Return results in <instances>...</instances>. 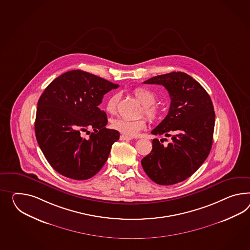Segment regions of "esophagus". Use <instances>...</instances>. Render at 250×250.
I'll return each mask as SVG.
<instances>
[{
  "label": "esophagus",
  "instance_id": "esophagus-1",
  "mask_svg": "<svg viewBox=\"0 0 250 250\" xmlns=\"http://www.w3.org/2000/svg\"><path fill=\"white\" fill-rule=\"evenodd\" d=\"M120 140H121V141H130V140H132V138H130V137H127V136H124V135H122V136L120 137Z\"/></svg>",
  "mask_w": 250,
  "mask_h": 250
}]
</instances>
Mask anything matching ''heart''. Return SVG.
Masks as SVG:
<instances>
[{
    "mask_svg": "<svg viewBox=\"0 0 250 250\" xmlns=\"http://www.w3.org/2000/svg\"><path fill=\"white\" fill-rule=\"evenodd\" d=\"M135 98L142 105L141 114H144L150 122H158L162 117V109L159 105H156V96L152 91L143 87H137L132 90ZM119 94L114 93L108 98L105 103V110L113 114L117 110V105L119 102ZM146 120L140 118L137 120H126V119H115L111 122V128L119 131L127 137H135L146 128Z\"/></svg>",
    "mask_w": 250,
    "mask_h": 250,
    "instance_id": "obj_1",
    "label": "heart"
}]
</instances>
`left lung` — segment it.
<instances>
[{
    "instance_id": "left-lung-1",
    "label": "left lung",
    "mask_w": 250,
    "mask_h": 250,
    "mask_svg": "<svg viewBox=\"0 0 250 250\" xmlns=\"http://www.w3.org/2000/svg\"><path fill=\"white\" fill-rule=\"evenodd\" d=\"M144 83L162 85L168 91V113L151 133L171 137L172 141L164 146L154 139L152 150L141 160V165L155 183L173 185L196 172L210 152L215 127L213 103L205 89L184 72L158 75Z\"/></svg>"
}]
</instances>
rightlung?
<instances>
[{"mask_svg":"<svg viewBox=\"0 0 250 250\" xmlns=\"http://www.w3.org/2000/svg\"><path fill=\"white\" fill-rule=\"evenodd\" d=\"M118 87L74 70L52 81L40 97L34 124L36 139L46 160L61 175L77 180L90 179L108 160L120 133L105 127L107 115L99 105L104 94ZM88 129L94 132L86 139L83 133Z\"/></svg>","mask_w":250,"mask_h":250,"instance_id":"add662e5","label":"right lung"}]
</instances>
